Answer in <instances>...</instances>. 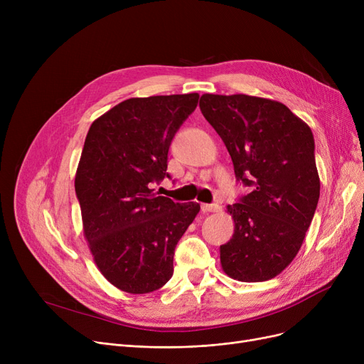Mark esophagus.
<instances>
[{
  "label": "esophagus",
  "mask_w": 364,
  "mask_h": 364,
  "mask_svg": "<svg viewBox=\"0 0 364 364\" xmlns=\"http://www.w3.org/2000/svg\"><path fill=\"white\" fill-rule=\"evenodd\" d=\"M200 208L203 213H217L220 209V206L217 203H202Z\"/></svg>",
  "instance_id": "esophagus-1"
}]
</instances>
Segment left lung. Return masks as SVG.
<instances>
[{
  "label": "left lung",
  "instance_id": "left-lung-1",
  "mask_svg": "<svg viewBox=\"0 0 364 364\" xmlns=\"http://www.w3.org/2000/svg\"><path fill=\"white\" fill-rule=\"evenodd\" d=\"M199 107L230 153L237 181L252 187L227 206L235 233L220 246L223 270L239 282L273 279L296 257L317 208L313 132L270 99L203 94Z\"/></svg>",
  "mask_w": 364,
  "mask_h": 364
}]
</instances>
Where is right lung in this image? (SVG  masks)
Wrapping results in <instances>:
<instances>
[{"mask_svg":"<svg viewBox=\"0 0 364 364\" xmlns=\"http://www.w3.org/2000/svg\"><path fill=\"white\" fill-rule=\"evenodd\" d=\"M199 94L128 99L95 119L75 176L84 236L95 265L118 289L149 294L171 279L178 240L200 205L151 188L169 177L168 150Z\"/></svg>","mask_w":364,"mask_h":364,"instance_id":"obj_1","label":"right lung"}]
</instances>
